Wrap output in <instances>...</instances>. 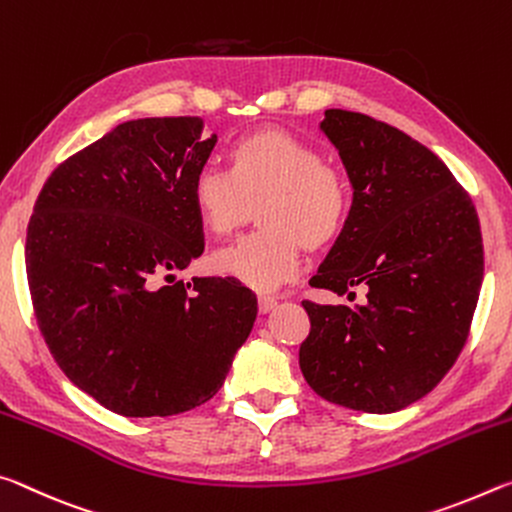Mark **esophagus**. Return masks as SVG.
I'll return each mask as SVG.
<instances>
[{
  "mask_svg": "<svg viewBox=\"0 0 512 512\" xmlns=\"http://www.w3.org/2000/svg\"><path fill=\"white\" fill-rule=\"evenodd\" d=\"M274 306H276V297H270V295L258 297V308H261V313H270Z\"/></svg>",
  "mask_w": 512,
  "mask_h": 512,
  "instance_id": "34e87169",
  "label": "esophagus"
}]
</instances>
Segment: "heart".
I'll list each match as a JSON object with an SVG mask.
<instances>
[{
	"label": "heart",
	"mask_w": 512,
	"mask_h": 512,
	"mask_svg": "<svg viewBox=\"0 0 512 512\" xmlns=\"http://www.w3.org/2000/svg\"><path fill=\"white\" fill-rule=\"evenodd\" d=\"M192 208L213 236H229L251 215L263 229L217 249L211 267L251 290L267 292L295 279L301 242L320 247L338 236L349 213V186L320 152L286 131L240 138L229 167L204 163L192 177Z\"/></svg>",
	"instance_id": "1"
}]
</instances>
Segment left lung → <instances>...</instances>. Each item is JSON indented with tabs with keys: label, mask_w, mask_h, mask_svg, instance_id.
I'll return each instance as SVG.
<instances>
[{
	"label": "left lung",
	"mask_w": 512,
	"mask_h": 512,
	"mask_svg": "<svg viewBox=\"0 0 512 512\" xmlns=\"http://www.w3.org/2000/svg\"><path fill=\"white\" fill-rule=\"evenodd\" d=\"M320 129L354 199L311 286H365L367 301H304L299 367L331 404L395 413L431 392L465 345L483 281L479 215L449 167L404 131L342 108L324 111Z\"/></svg>",
	"instance_id": "left-lung-1"
}]
</instances>
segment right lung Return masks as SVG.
I'll use <instances>...</instances> for the list:
<instances>
[{
    "mask_svg": "<svg viewBox=\"0 0 512 512\" xmlns=\"http://www.w3.org/2000/svg\"><path fill=\"white\" fill-rule=\"evenodd\" d=\"M215 142L201 117L117 124L58 165L33 206L24 263L40 333L117 415L201 406L254 329L256 295L236 279L174 281L204 251L190 186Z\"/></svg>",
    "mask_w": 512,
    "mask_h": 512,
    "instance_id": "1",
    "label": "right lung"
}]
</instances>
